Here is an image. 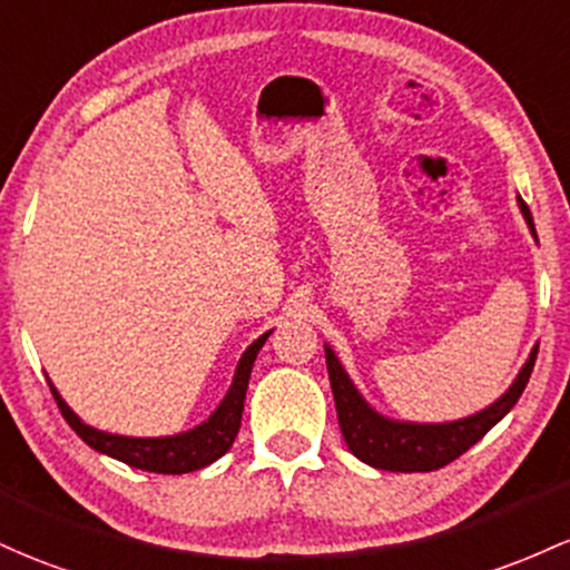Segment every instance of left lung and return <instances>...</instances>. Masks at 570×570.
<instances>
[{"instance_id":"obj_1","label":"left lung","mask_w":570,"mask_h":570,"mask_svg":"<svg viewBox=\"0 0 570 570\" xmlns=\"http://www.w3.org/2000/svg\"><path fill=\"white\" fill-rule=\"evenodd\" d=\"M519 208H522L524 218L530 224V233L535 235L533 216H530L528 205L519 199ZM535 354L539 346L533 348L528 356V362L522 365L514 384L505 390L503 397H498L490 409L479 411V414L458 419V422H441V424H416V422H395V419H386L376 414L371 405L362 400L356 386L348 379V373L343 371V365L337 362L335 352L330 346H324V356H327V373H330V386H333L335 397V411H337V424H341L343 441H346L348 452L356 460L367 462V465L381 468V471H400V473H428L438 471V468L449 465L452 460H458L460 454H465L473 443H479L481 438L490 433L492 428L509 414L517 405L519 395L528 386L530 373H533Z\"/></svg>"}]
</instances>
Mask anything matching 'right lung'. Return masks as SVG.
<instances>
[{
    "label": "right lung",
    "instance_id": "add662e5",
    "mask_svg": "<svg viewBox=\"0 0 570 570\" xmlns=\"http://www.w3.org/2000/svg\"><path fill=\"white\" fill-rule=\"evenodd\" d=\"M271 333L256 337L252 346L246 348V354L237 362V371L233 379V386H229L227 397L222 400V405L210 414L208 422H203L199 428L189 430V433L167 435V438H129V435H112L102 433V430L89 428V424L80 422L78 416L72 414L70 405L61 400L59 392L53 390V400L59 405L61 416L67 419V424L89 443L97 452L108 454V458H116L127 465L140 468V471L151 473H189L199 471V468L216 462L222 454L229 452L233 446L237 430H240V416H243V400H246L248 379H252V367L259 348L265 346V341Z\"/></svg>",
    "mask_w": 570,
    "mask_h": 570
}]
</instances>
